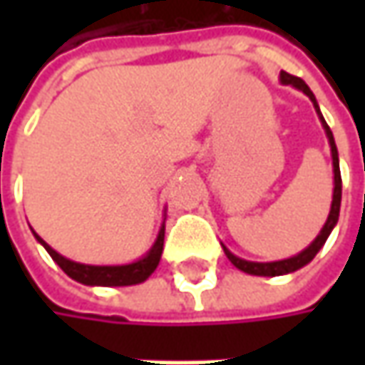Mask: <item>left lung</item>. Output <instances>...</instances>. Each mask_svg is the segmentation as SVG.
Returning a JSON list of instances; mask_svg holds the SVG:
<instances>
[{
    "label": "left lung",
    "mask_w": 365,
    "mask_h": 365,
    "mask_svg": "<svg viewBox=\"0 0 365 365\" xmlns=\"http://www.w3.org/2000/svg\"><path fill=\"white\" fill-rule=\"evenodd\" d=\"M280 83H282V85H292L294 89L302 91L307 97H309V99H311V101H313V106H315L317 115H319L321 125H323V130H325V133H327V140H329V146H331V160H333V201H331V211H329V215H327V221H325V225L321 227L319 235H317L315 240L307 245L302 252H299V254H297V256H292V258L278 259V262H250V259L237 258L235 254H232L225 245L221 244L223 252H225V256L230 258V262H232L237 270H242V272L245 274H254V276H282V274L297 272L299 268L307 266L311 259L315 258L317 252L325 245L327 237H329V233L333 232V227L337 225V219H339V207H341V173H339V154H337V146H335V140H333V132L329 130L327 121L323 120V115H321V109H319V103H317L315 95H313V91L309 89V85H307L302 78L292 77V75H288V73H284V71H280Z\"/></svg>",
    "instance_id": "8db88e82"
}]
</instances>
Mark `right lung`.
Returning a JSON list of instances; mask_svg holds the SVG:
<instances>
[{"label": "right lung", "instance_id": "obj_1", "mask_svg": "<svg viewBox=\"0 0 365 365\" xmlns=\"http://www.w3.org/2000/svg\"><path fill=\"white\" fill-rule=\"evenodd\" d=\"M38 244L44 245V250L50 254V258L54 259L66 276H71L73 280H77L81 284L87 287H132L140 284L150 278V274L156 270L158 262L162 256V247H164V221L160 225V232L156 235V242L146 252V256H142L135 262L130 264H118V266H91V264H81L73 259L61 256L56 250H52L38 233L32 230Z\"/></svg>", "mask_w": 365, "mask_h": 365}]
</instances>
